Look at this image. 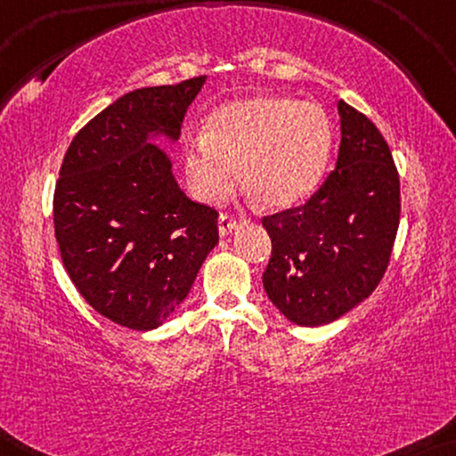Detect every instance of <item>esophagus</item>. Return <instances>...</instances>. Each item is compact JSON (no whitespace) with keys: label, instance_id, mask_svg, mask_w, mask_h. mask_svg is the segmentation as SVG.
<instances>
[{"label":"esophagus","instance_id":"1","mask_svg":"<svg viewBox=\"0 0 456 456\" xmlns=\"http://www.w3.org/2000/svg\"><path fill=\"white\" fill-rule=\"evenodd\" d=\"M217 226H220V234L226 236L232 232V230L239 226V222H236L234 216L230 214H220V220H217Z\"/></svg>","mask_w":456,"mask_h":456}]
</instances>
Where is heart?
<instances>
[{
  "label": "heart",
  "instance_id": "obj_1",
  "mask_svg": "<svg viewBox=\"0 0 456 456\" xmlns=\"http://www.w3.org/2000/svg\"><path fill=\"white\" fill-rule=\"evenodd\" d=\"M332 122L315 103L280 95L230 102L209 116L205 134L189 142L186 178L199 201L220 205L242 183L267 209L303 201L326 170Z\"/></svg>",
  "mask_w": 456,
  "mask_h": 456
}]
</instances>
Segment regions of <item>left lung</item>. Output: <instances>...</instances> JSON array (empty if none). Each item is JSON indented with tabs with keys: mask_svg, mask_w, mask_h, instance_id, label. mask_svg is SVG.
Here are the masks:
<instances>
[{
	"mask_svg": "<svg viewBox=\"0 0 456 456\" xmlns=\"http://www.w3.org/2000/svg\"><path fill=\"white\" fill-rule=\"evenodd\" d=\"M336 167L303 205L265 216L270 301L298 326H323L376 290L401 220V180L370 118L338 102Z\"/></svg>",
	"mask_w": 456,
	"mask_h": 456,
	"instance_id": "8db88e82",
	"label": "left lung"
}]
</instances>
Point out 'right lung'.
<instances>
[{
    "instance_id": "add662e5",
    "label": "right lung",
    "mask_w": 456,
    "mask_h": 456,
    "mask_svg": "<svg viewBox=\"0 0 456 456\" xmlns=\"http://www.w3.org/2000/svg\"><path fill=\"white\" fill-rule=\"evenodd\" d=\"M205 77L130 91L85 124L60 167L53 228L72 284L97 314L153 330L184 301L217 245V211L191 201L167 155Z\"/></svg>"
}]
</instances>
